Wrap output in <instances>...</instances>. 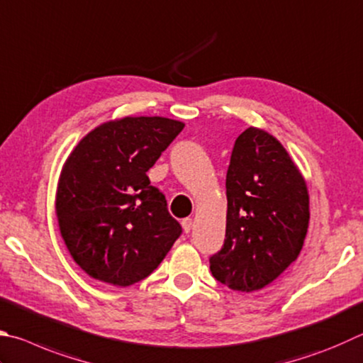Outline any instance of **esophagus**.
Segmentation results:
<instances>
[{
  "instance_id": "obj_1",
  "label": "esophagus",
  "mask_w": 363,
  "mask_h": 363,
  "mask_svg": "<svg viewBox=\"0 0 363 363\" xmlns=\"http://www.w3.org/2000/svg\"><path fill=\"white\" fill-rule=\"evenodd\" d=\"M192 227H194V220L190 219V217H186V219H182V228H184V232L190 233V230H192Z\"/></svg>"
}]
</instances>
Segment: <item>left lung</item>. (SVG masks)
Masks as SVG:
<instances>
[{"label": "left lung", "mask_w": 363, "mask_h": 363, "mask_svg": "<svg viewBox=\"0 0 363 363\" xmlns=\"http://www.w3.org/2000/svg\"><path fill=\"white\" fill-rule=\"evenodd\" d=\"M225 187V241L209 259L211 273L233 291H260L296 260L305 242V177L273 135L249 127L235 141Z\"/></svg>", "instance_id": "obj_1"}]
</instances>
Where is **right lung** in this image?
I'll list each match as a JSON object with an SVG mask.
<instances>
[{"instance_id": "add662e5", "label": "right lung", "mask_w": 363, "mask_h": 363, "mask_svg": "<svg viewBox=\"0 0 363 363\" xmlns=\"http://www.w3.org/2000/svg\"><path fill=\"white\" fill-rule=\"evenodd\" d=\"M184 123L123 117L85 135L63 164L55 213L74 262L94 279L127 287L160 265L182 228L147 171Z\"/></svg>"}]
</instances>
